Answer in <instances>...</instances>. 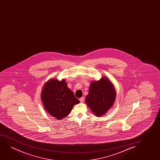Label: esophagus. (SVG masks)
Wrapping results in <instances>:
<instances>
[{"mask_svg": "<svg viewBox=\"0 0 160 160\" xmlns=\"http://www.w3.org/2000/svg\"><path fill=\"white\" fill-rule=\"evenodd\" d=\"M84 100H85V98H84L83 97H82L79 99V101H80V102H83Z\"/></svg>", "mask_w": 160, "mask_h": 160, "instance_id": "34e87169", "label": "esophagus"}]
</instances>
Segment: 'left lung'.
<instances>
[{
    "label": "left lung",
    "instance_id": "1",
    "mask_svg": "<svg viewBox=\"0 0 160 160\" xmlns=\"http://www.w3.org/2000/svg\"><path fill=\"white\" fill-rule=\"evenodd\" d=\"M116 97L114 85L107 77H102L98 81L91 83L85 102L96 116L101 117L112 107Z\"/></svg>",
    "mask_w": 160,
    "mask_h": 160
}]
</instances>
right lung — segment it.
<instances>
[{
    "mask_svg": "<svg viewBox=\"0 0 160 160\" xmlns=\"http://www.w3.org/2000/svg\"><path fill=\"white\" fill-rule=\"evenodd\" d=\"M41 99L46 112L57 120L65 118L74 105L80 103L64 79L59 81L52 78L46 82L42 87Z\"/></svg>",
    "mask_w": 160,
    "mask_h": 160,
    "instance_id": "1",
    "label": "right lung"
}]
</instances>
